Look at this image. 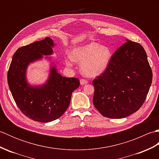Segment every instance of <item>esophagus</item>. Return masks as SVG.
<instances>
[{
	"label": "esophagus",
	"instance_id": "34e87169",
	"mask_svg": "<svg viewBox=\"0 0 159 159\" xmlns=\"http://www.w3.org/2000/svg\"><path fill=\"white\" fill-rule=\"evenodd\" d=\"M80 83L81 85H85V84H87V83H88V81H87V80L84 79H81L80 80Z\"/></svg>",
	"mask_w": 159,
	"mask_h": 159
}]
</instances>
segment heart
<instances>
[{"mask_svg": "<svg viewBox=\"0 0 159 159\" xmlns=\"http://www.w3.org/2000/svg\"><path fill=\"white\" fill-rule=\"evenodd\" d=\"M71 57L74 61L81 62L80 71L84 75L95 77L102 74L109 66L111 51L109 47L91 42L73 49ZM72 60H67V65L72 66Z\"/></svg>", "mask_w": 159, "mask_h": 159, "instance_id": "obj_1", "label": "heart"}]
</instances>
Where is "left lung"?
<instances>
[{
  "label": "left lung",
  "mask_w": 159,
  "mask_h": 159,
  "mask_svg": "<svg viewBox=\"0 0 159 159\" xmlns=\"http://www.w3.org/2000/svg\"><path fill=\"white\" fill-rule=\"evenodd\" d=\"M152 80L143 46L127 39L113 53L107 70L93 80V105L106 117H126L143 105Z\"/></svg>",
  "instance_id": "left-lung-1"
}]
</instances>
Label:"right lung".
<instances>
[{
  "mask_svg": "<svg viewBox=\"0 0 159 159\" xmlns=\"http://www.w3.org/2000/svg\"><path fill=\"white\" fill-rule=\"evenodd\" d=\"M53 41L46 38L22 46L13 55L7 72V82L12 96L22 113L34 121L49 122L58 119L66 111L72 93L80 85L76 78H66L52 67L44 85L31 87L26 82L28 65L52 53Z\"/></svg>",
  "mask_w": 159,
  "mask_h": 159,
  "instance_id": "add662e5",
  "label": "right lung"
}]
</instances>
